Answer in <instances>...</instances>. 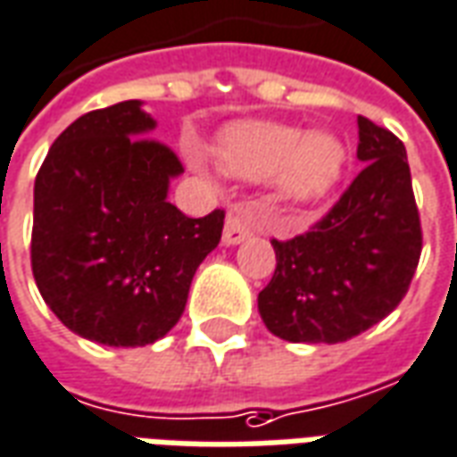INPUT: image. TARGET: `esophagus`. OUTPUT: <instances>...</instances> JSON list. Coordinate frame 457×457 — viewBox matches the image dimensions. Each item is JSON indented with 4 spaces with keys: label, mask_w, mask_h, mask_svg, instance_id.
Segmentation results:
<instances>
[{
    "label": "esophagus",
    "mask_w": 457,
    "mask_h": 457,
    "mask_svg": "<svg viewBox=\"0 0 457 457\" xmlns=\"http://www.w3.org/2000/svg\"><path fill=\"white\" fill-rule=\"evenodd\" d=\"M251 231H253L251 216L241 209H231L226 216V226H223V245H238L251 236Z\"/></svg>",
    "instance_id": "34e87169"
}]
</instances>
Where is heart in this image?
<instances>
[{
	"mask_svg": "<svg viewBox=\"0 0 457 457\" xmlns=\"http://www.w3.org/2000/svg\"><path fill=\"white\" fill-rule=\"evenodd\" d=\"M213 157L234 179L263 182L275 177L283 202L315 206L342 182L349 152L329 132H307L270 120H236L216 135Z\"/></svg>",
	"mask_w": 457,
	"mask_h": 457,
	"instance_id": "heart-1",
	"label": "heart"
}]
</instances>
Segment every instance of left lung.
<instances>
[{
	"label": "left lung",
	"instance_id": "1",
	"mask_svg": "<svg viewBox=\"0 0 457 457\" xmlns=\"http://www.w3.org/2000/svg\"><path fill=\"white\" fill-rule=\"evenodd\" d=\"M364 170L312 231L273 241L275 273L258 312L275 337L337 345L399 305L420 258L409 157L394 132L357 118Z\"/></svg>",
	"mask_w": 457,
	"mask_h": 457
}]
</instances>
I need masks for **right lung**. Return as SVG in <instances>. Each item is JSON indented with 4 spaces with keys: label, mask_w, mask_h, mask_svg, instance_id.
I'll return each instance as SVG.
<instances>
[{
    "label": "right lung",
    "mask_w": 457,
    "mask_h": 457,
    "mask_svg": "<svg viewBox=\"0 0 457 457\" xmlns=\"http://www.w3.org/2000/svg\"><path fill=\"white\" fill-rule=\"evenodd\" d=\"M154 128L142 100L86 112L58 135L34 184L38 293L71 332L108 347L164 337L221 241V209L189 219L167 199L184 170L152 140Z\"/></svg>",
    "instance_id": "right-lung-1"
}]
</instances>
